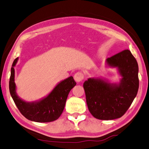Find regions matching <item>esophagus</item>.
I'll return each instance as SVG.
<instances>
[{
	"label": "esophagus",
	"mask_w": 149,
	"mask_h": 149,
	"mask_svg": "<svg viewBox=\"0 0 149 149\" xmlns=\"http://www.w3.org/2000/svg\"><path fill=\"white\" fill-rule=\"evenodd\" d=\"M83 77H84V75L83 74V73L81 72H77L76 74L74 75V79L77 83L81 82L82 80L83 79Z\"/></svg>",
	"instance_id": "1"
}]
</instances>
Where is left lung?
<instances>
[{
  "label": "left lung",
  "mask_w": 149,
  "mask_h": 149,
  "mask_svg": "<svg viewBox=\"0 0 149 149\" xmlns=\"http://www.w3.org/2000/svg\"><path fill=\"white\" fill-rule=\"evenodd\" d=\"M107 67L116 68L121 79L110 83L102 77H90L83 88L91 114L101 120H112L123 116L131 105L139 88L138 65L129 49L106 59Z\"/></svg>",
  "instance_id": "left-lung-1"
}]
</instances>
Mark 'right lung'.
Instances as JSON below:
<instances>
[{"mask_svg": "<svg viewBox=\"0 0 149 149\" xmlns=\"http://www.w3.org/2000/svg\"><path fill=\"white\" fill-rule=\"evenodd\" d=\"M19 57L14 60L11 68L9 88L11 97L20 113L29 120L47 123L56 120L65 109V103L70 90L76 85L72 76L58 83L49 94L40 100L28 102L20 98L16 92L15 83V68Z\"/></svg>", "mask_w": 149, "mask_h": 149, "instance_id": "right-lung-1", "label": "right lung"}]
</instances>
